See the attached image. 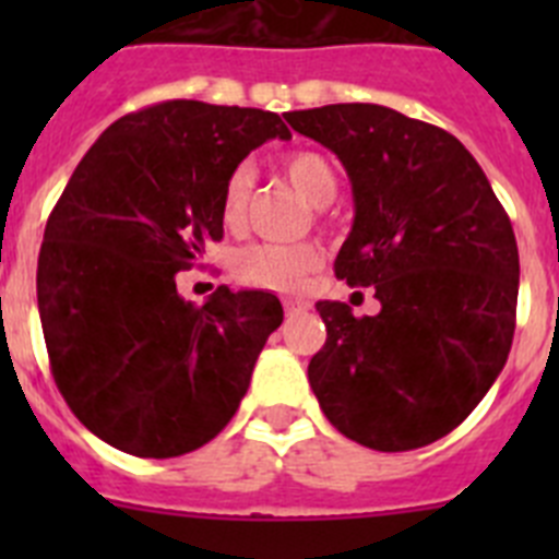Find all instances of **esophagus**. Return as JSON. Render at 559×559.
<instances>
[{
    "label": "esophagus",
    "mask_w": 559,
    "mask_h": 559,
    "mask_svg": "<svg viewBox=\"0 0 559 559\" xmlns=\"http://www.w3.org/2000/svg\"><path fill=\"white\" fill-rule=\"evenodd\" d=\"M283 308H285V316H288V319H294V316H299V313H305V310H308V302H302V299H290V296H285Z\"/></svg>",
    "instance_id": "obj_1"
}]
</instances>
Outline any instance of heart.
<instances>
[{
	"mask_svg": "<svg viewBox=\"0 0 559 559\" xmlns=\"http://www.w3.org/2000/svg\"><path fill=\"white\" fill-rule=\"evenodd\" d=\"M283 170L290 185L316 206H324L338 192L335 167L316 151H294L283 159ZM251 192H254V167L240 162L226 176L221 190V221L226 229H243L249 218ZM322 263V249L316 243H254L235 260L237 276L251 288L296 290L305 276Z\"/></svg>",
	"mask_w": 559,
	"mask_h": 559,
	"instance_id": "heart-1",
	"label": "heart"
}]
</instances>
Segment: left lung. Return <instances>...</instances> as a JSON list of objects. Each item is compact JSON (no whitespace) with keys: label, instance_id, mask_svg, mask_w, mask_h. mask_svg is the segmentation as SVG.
<instances>
[{"label":"left lung","instance_id":"left-lung-1","mask_svg":"<svg viewBox=\"0 0 559 559\" xmlns=\"http://www.w3.org/2000/svg\"><path fill=\"white\" fill-rule=\"evenodd\" d=\"M353 181V231L335 276L374 288L378 316L319 302L328 328L308 380L324 417L372 451L431 445L501 374L515 333L518 243L471 151L374 103L290 111Z\"/></svg>","mask_w":559,"mask_h":559}]
</instances>
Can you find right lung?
I'll use <instances>...</instances> for the list:
<instances>
[{"label":"right lung","mask_w":559,"mask_h":559,"mask_svg":"<svg viewBox=\"0 0 559 559\" xmlns=\"http://www.w3.org/2000/svg\"><path fill=\"white\" fill-rule=\"evenodd\" d=\"M274 136L288 126L260 108L156 103L100 133L49 212L36 274L49 367L117 451L170 459L218 437L283 324L265 290L221 285L204 305L176 290L224 237L231 167Z\"/></svg>","instance_id":"right-lung-1"}]
</instances>
